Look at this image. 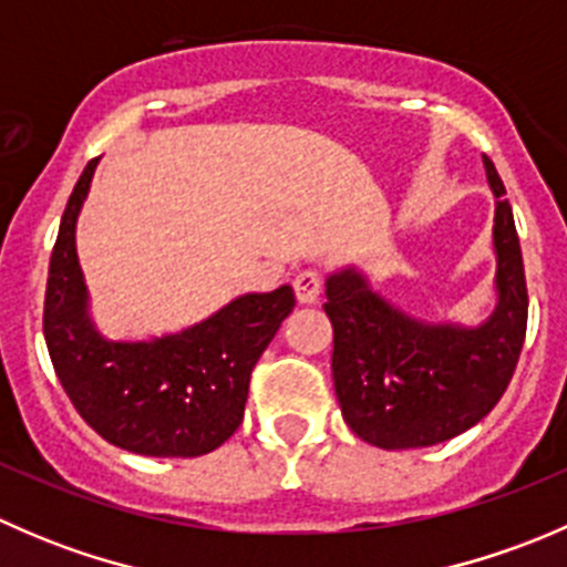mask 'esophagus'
I'll return each mask as SVG.
<instances>
[{"instance_id":"34e87169","label":"esophagus","mask_w":567,"mask_h":567,"mask_svg":"<svg viewBox=\"0 0 567 567\" xmlns=\"http://www.w3.org/2000/svg\"><path fill=\"white\" fill-rule=\"evenodd\" d=\"M293 290L301 305H316L320 290H323V277H320L316 268H305V271L296 274Z\"/></svg>"}]
</instances>
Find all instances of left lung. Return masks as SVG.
<instances>
[{"label":"left lung","mask_w":567,"mask_h":567,"mask_svg":"<svg viewBox=\"0 0 567 567\" xmlns=\"http://www.w3.org/2000/svg\"><path fill=\"white\" fill-rule=\"evenodd\" d=\"M496 307L480 326L425 323L375 293L362 271L326 279L331 379L342 420L381 450L431 447L477 425L505 394L527 334V279L513 208L494 162Z\"/></svg>","instance_id":"obj_1"}]
</instances>
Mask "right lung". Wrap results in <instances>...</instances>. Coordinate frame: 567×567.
I'll use <instances>...</instances> for the list:
<instances>
[{
	"instance_id": "add662e5",
	"label": "right lung",
	"mask_w": 567,
	"mask_h": 567,
	"mask_svg": "<svg viewBox=\"0 0 567 567\" xmlns=\"http://www.w3.org/2000/svg\"><path fill=\"white\" fill-rule=\"evenodd\" d=\"M99 158L60 221L45 285L43 334L62 390L99 436L151 458H197L236 433L257 359L293 312L290 285L233 299L210 318L153 340H106L87 310L76 219Z\"/></svg>"
}]
</instances>
